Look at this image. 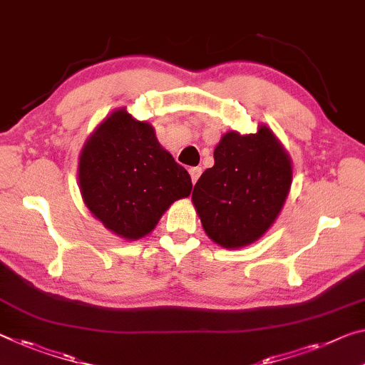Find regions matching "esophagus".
I'll return each instance as SVG.
<instances>
[{"instance_id":"esophagus-1","label":"esophagus","mask_w":365,"mask_h":365,"mask_svg":"<svg viewBox=\"0 0 365 365\" xmlns=\"http://www.w3.org/2000/svg\"><path fill=\"white\" fill-rule=\"evenodd\" d=\"M189 175H190V179H192V182L195 184V182H197L199 176L202 175V168H199V166L190 168V170H189Z\"/></svg>"}]
</instances>
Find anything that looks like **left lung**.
<instances>
[{
    "instance_id": "1",
    "label": "left lung",
    "mask_w": 365,
    "mask_h": 365,
    "mask_svg": "<svg viewBox=\"0 0 365 365\" xmlns=\"http://www.w3.org/2000/svg\"><path fill=\"white\" fill-rule=\"evenodd\" d=\"M214 160L194 186L192 204L214 243L243 248L279 217L292 184V161L267 125H257L256 133H223Z\"/></svg>"
}]
</instances>
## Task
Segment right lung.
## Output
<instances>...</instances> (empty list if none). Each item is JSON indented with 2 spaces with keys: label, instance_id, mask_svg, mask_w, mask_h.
I'll return each mask as SVG.
<instances>
[{
  "label": "right lung",
  "instance_id": "add662e5",
  "mask_svg": "<svg viewBox=\"0 0 365 365\" xmlns=\"http://www.w3.org/2000/svg\"><path fill=\"white\" fill-rule=\"evenodd\" d=\"M81 197L117 237H147L175 200L192 190L189 173L161 147L155 128L120 108L83 145L78 161Z\"/></svg>",
  "mask_w": 365,
  "mask_h": 365
}]
</instances>
